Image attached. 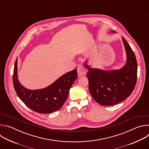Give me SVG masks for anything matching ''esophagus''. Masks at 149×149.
Instances as JSON below:
<instances>
[{
	"mask_svg": "<svg viewBox=\"0 0 149 149\" xmlns=\"http://www.w3.org/2000/svg\"><path fill=\"white\" fill-rule=\"evenodd\" d=\"M77 72L78 76H83L85 75L87 73L86 69L84 68V67L82 65H79L77 68Z\"/></svg>",
	"mask_w": 149,
	"mask_h": 149,
	"instance_id": "obj_1",
	"label": "esophagus"
}]
</instances>
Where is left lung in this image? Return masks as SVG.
Instances as JSON below:
<instances>
[{
  "label": "left lung",
  "mask_w": 149,
  "mask_h": 149,
  "mask_svg": "<svg viewBox=\"0 0 149 149\" xmlns=\"http://www.w3.org/2000/svg\"><path fill=\"white\" fill-rule=\"evenodd\" d=\"M112 33H116L112 31ZM127 54L126 64L120 70L104 71L93 68L85 62L88 72L89 91L94 100L101 105H113L129 97L133 91L137 75V63L134 52L122 37Z\"/></svg>",
  "instance_id": "obj_1"
}]
</instances>
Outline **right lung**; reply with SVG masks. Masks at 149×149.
Here are the masks:
<instances>
[{
	"label": "right lung",
	"instance_id": "right-lung-1",
	"mask_svg": "<svg viewBox=\"0 0 149 149\" xmlns=\"http://www.w3.org/2000/svg\"><path fill=\"white\" fill-rule=\"evenodd\" d=\"M77 78V69L62 75L49 86L31 90L20 84L17 78V58L15 63L13 83L19 98L32 110L49 114L58 110L64 104L72 84Z\"/></svg>",
	"mask_w": 149,
	"mask_h": 149
}]
</instances>
